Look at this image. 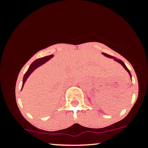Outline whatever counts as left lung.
Here are the masks:
<instances>
[{"mask_svg": "<svg viewBox=\"0 0 148 148\" xmlns=\"http://www.w3.org/2000/svg\"><path fill=\"white\" fill-rule=\"evenodd\" d=\"M102 54H103V56H106V57H108V58H112V59H113V60H114L115 61H116V62H118V63H120V64H122V66H123V67H124V68L125 69V70H126L127 72L129 73V74H130V78H131V79H132V74H131V72H130V71L129 70L128 68H127V67H126V65H125V64L124 63V62H123V61H122V60H119V59H117L116 58H115V57H113V56H109V55H108V54L105 53H102Z\"/></svg>", "mask_w": 148, "mask_h": 148, "instance_id": "left-lung-1", "label": "left lung"}]
</instances>
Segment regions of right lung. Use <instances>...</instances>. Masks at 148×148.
<instances>
[{"label": "right lung", "mask_w": 148, "mask_h": 148, "mask_svg": "<svg viewBox=\"0 0 148 148\" xmlns=\"http://www.w3.org/2000/svg\"><path fill=\"white\" fill-rule=\"evenodd\" d=\"M53 57V55H50V56H48L37 59V60L34 61L33 63L30 64L29 68H28V70H27V72H25V74H24V76H23V84H22V88H23V85H24L25 82L26 81L27 79H28L30 74H32V72H33L34 70H35L37 67H40V66L42 65V64H45V62H47V61L50 60V59Z\"/></svg>", "instance_id": "add662e5"}]
</instances>
